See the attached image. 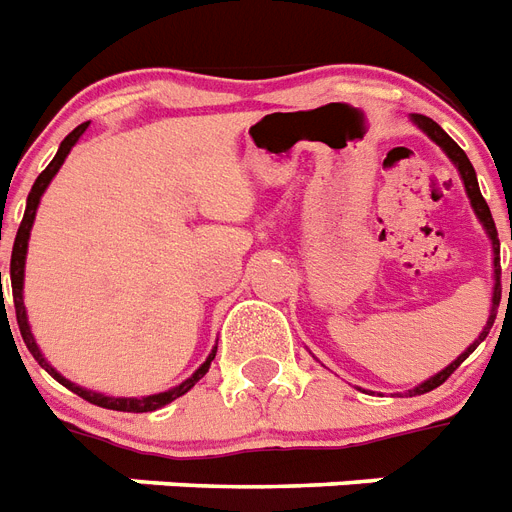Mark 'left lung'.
Masks as SVG:
<instances>
[{
    "instance_id": "left-lung-1",
    "label": "left lung",
    "mask_w": 512,
    "mask_h": 512,
    "mask_svg": "<svg viewBox=\"0 0 512 512\" xmlns=\"http://www.w3.org/2000/svg\"><path fill=\"white\" fill-rule=\"evenodd\" d=\"M412 121L423 129L428 137H431L433 142L439 147H444V153L455 161L457 171H460V177H463V185H465V192H468L470 198V206H473V211H476V216L481 219V224L486 227V232H489V237H492V248H494V280H497V285H494V298H492V314H489V322H486V327L481 330V335H478V341L473 343V346H468V351L465 354H460V357L452 362L449 367H444V370L439 372V375H433L431 380H425V383H420L415 391H410V394H428V391H433V388H439L444 380L452 375V372L457 370V367L463 365L465 359H468V354H473V349H476L478 343L484 341L486 335H489V330H492L494 325V317H497V306H500V296H502V285H500V237H497V227H494V219H492V211H489V206H486L484 195H481V190H478V179H476V171H473V166H470L468 155L463 153V147L457 145L452 137H449L444 129H441L433 118L428 116H420V113H412ZM510 293H512V272H510Z\"/></svg>"
}]
</instances>
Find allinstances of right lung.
Returning a JSON list of instances; mask_svg holds the SVG:
<instances>
[{"label":"right lung","instance_id":"obj_1","mask_svg":"<svg viewBox=\"0 0 512 512\" xmlns=\"http://www.w3.org/2000/svg\"><path fill=\"white\" fill-rule=\"evenodd\" d=\"M89 124H81L76 126L68 137H65L63 142H60V150H57V155L49 161L47 169L36 177L34 187H31V192H28V203H26V214H23V222H20L18 227V235H15V243H12V259H10V282H12V304H15V317H18V327H20V335H23V343L28 346V351L34 354V359L39 362V365L44 367V370L52 375V378L57 380V383H63L65 388H71L73 394H79L81 399H87L89 404H97V407H105V410H116V412H153V410H161V407H166L169 402H174V399H179L182 394H187L195 383H198L203 375L208 372V367H211V362H214L216 357V349L208 354V359L203 362V365L195 370V375L192 378H187L185 383H179L177 388H171V391H163V394H153V396H142V399H121V396H102V394H94V391H87V388L76 386V383H71V380H65L60 372L55 370V367L49 365L47 359L42 357V351H39V346H36L34 335H31V327H28V320H26V306H23V267H26V251H28V235H31V224H34V216H36V206H39V198H42V192L47 190V185L52 182V177L57 174V169L63 166L65 155L71 153V147L79 142V137L84 132H87ZM0 293H2V272H0ZM7 314V312H4Z\"/></svg>","mask_w":512,"mask_h":512}]
</instances>
